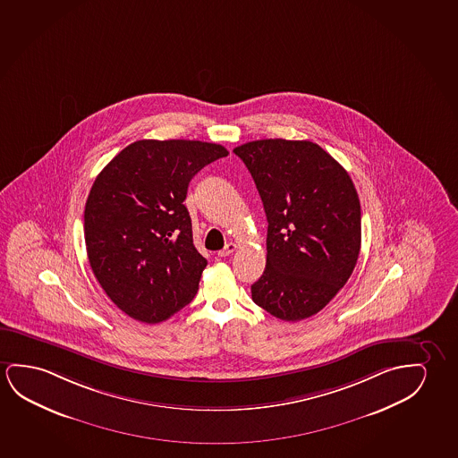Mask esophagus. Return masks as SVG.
<instances>
[{
	"mask_svg": "<svg viewBox=\"0 0 458 458\" xmlns=\"http://www.w3.org/2000/svg\"><path fill=\"white\" fill-rule=\"evenodd\" d=\"M237 250V245L235 243H233V242H229L227 245L221 250V251H218L219 258H225V256H231V254L233 253Z\"/></svg>",
	"mask_w": 458,
	"mask_h": 458,
	"instance_id": "obj_1",
	"label": "esophagus"
}]
</instances>
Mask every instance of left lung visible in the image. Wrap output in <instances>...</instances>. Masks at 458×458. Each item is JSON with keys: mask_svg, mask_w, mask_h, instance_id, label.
<instances>
[{"mask_svg": "<svg viewBox=\"0 0 458 458\" xmlns=\"http://www.w3.org/2000/svg\"><path fill=\"white\" fill-rule=\"evenodd\" d=\"M259 191L267 264L256 305L281 321L319 313L354 270L360 202L348 172L310 140L262 139L233 148Z\"/></svg>", "mask_w": 458, "mask_h": 458, "instance_id": "obj_1", "label": "left lung"}]
</instances>
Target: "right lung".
I'll return each mask as SVG.
<instances>
[{"label": "right lung", "instance_id": "1", "mask_svg": "<svg viewBox=\"0 0 458 458\" xmlns=\"http://www.w3.org/2000/svg\"><path fill=\"white\" fill-rule=\"evenodd\" d=\"M229 155L200 140H137L96 177L83 215L96 280L123 313L157 324L198 293L207 259L183 200L202 167Z\"/></svg>", "mask_w": 458, "mask_h": 458}]
</instances>
